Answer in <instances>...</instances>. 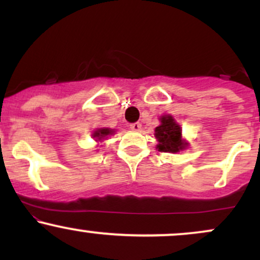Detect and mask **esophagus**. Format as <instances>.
<instances>
[{
    "mask_svg": "<svg viewBox=\"0 0 260 260\" xmlns=\"http://www.w3.org/2000/svg\"><path fill=\"white\" fill-rule=\"evenodd\" d=\"M140 128H142V124H140L139 122H136V123L131 124V129L132 131H140Z\"/></svg>",
    "mask_w": 260,
    "mask_h": 260,
    "instance_id": "esophagus-1",
    "label": "esophagus"
}]
</instances>
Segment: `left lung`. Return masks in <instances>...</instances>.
<instances>
[{
  "label": "left lung",
  "instance_id": "8db88e82",
  "mask_svg": "<svg viewBox=\"0 0 260 260\" xmlns=\"http://www.w3.org/2000/svg\"><path fill=\"white\" fill-rule=\"evenodd\" d=\"M161 124L155 128V137L159 144L156 149L162 153H178L187 148L188 143L182 139V129L180 124L170 115L161 116Z\"/></svg>",
  "mask_w": 260,
  "mask_h": 260
}]
</instances>
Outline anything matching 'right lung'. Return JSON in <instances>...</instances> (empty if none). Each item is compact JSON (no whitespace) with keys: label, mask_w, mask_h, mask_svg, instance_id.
Returning <instances> with one entry per match:
<instances>
[{"label":"right lung","mask_w":260,"mask_h":260,"mask_svg":"<svg viewBox=\"0 0 260 260\" xmlns=\"http://www.w3.org/2000/svg\"><path fill=\"white\" fill-rule=\"evenodd\" d=\"M113 132H115V131L110 129V128H98V129L94 131V133H92V137L96 139V142L98 140L103 142L104 139L107 138L109 136H111V134H113Z\"/></svg>","instance_id":"add662e5"}]
</instances>
